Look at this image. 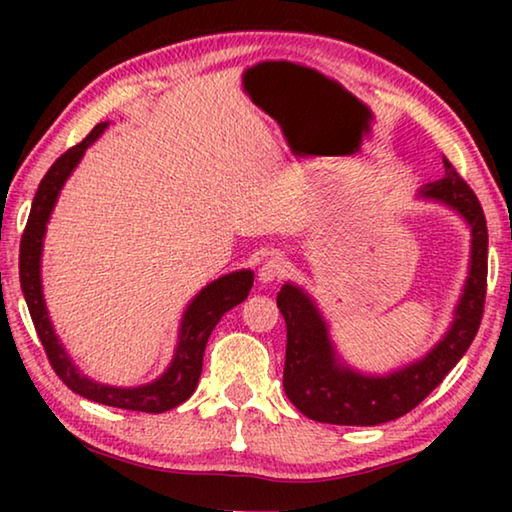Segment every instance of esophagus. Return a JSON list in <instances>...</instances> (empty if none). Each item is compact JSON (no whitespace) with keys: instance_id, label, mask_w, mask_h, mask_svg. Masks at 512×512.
<instances>
[{"instance_id":"obj_1","label":"esophagus","mask_w":512,"mask_h":512,"mask_svg":"<svg viewBox=\"0 0 512 512\" xmlns=\"http://www.w3.org/2000/svg\"><path fill=\"white\" fill-rule=\"evenodd\" d=\"M284 273H287V257H284L280 250H271V255L264 259L262 268H259V280L273 282L280 280Z\"/></svg>"}]
</instances>
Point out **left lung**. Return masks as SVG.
Instances as JSON below:
<instances>
[{"instance_id":"obj_1","label":"left lung","mask_w":512,"mask_h":512,"mask_svg":"<svg viewBox=\"0 0 512 512\" xmlns=\"http://www.w3.org/2000/svg\"><path fill=\"white\" fill-rule=\"evenodd\" d=\"M445 176L420 189L422 198L445 203L472 230L470 273L454 309L452 327L422 359L391 375H363L336 357L327 323L305 291L287 282L277 293L287 323L284 393L300 413L316 422L372 427L415 409L470 348L479 332L488 282V228L479 198L447 158Z\"/></svg>"}]
</instances>
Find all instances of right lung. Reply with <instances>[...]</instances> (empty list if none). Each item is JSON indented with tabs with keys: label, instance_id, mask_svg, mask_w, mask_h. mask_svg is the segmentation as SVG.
I'll return each instance as SVG.
<instances>
[{
	"label": "right lung",
	"instance_id": "add662e5",
	"mask_svg": "<svg viewBox=\"0 0 512 512\" xmlns=\"http://www.w3.org/2000/svg\"><path fill=\"white\" fill-rule=\"evenodd\" d=\"M106 128L108 121L94 126L90 135L60 155L45 173V178L40 180L20 244V284L24 300H27L31 320L33 325H36L38 339L47 352L51 368H54L60 379H63V384L67 388H72L74 393L83 395L85 400L115 406V409L164 413L169 409H176L178 404L189 400L196 391L198 377H201L203 370V352L207 339H210L212 329L219 323L225 311H230L232 307H237L239 302H244L248 298V291L253 287V271H235L230 275H223L219 280L207 284V287L201 289V293L189 302V307L183 314V323H180L178 345L176 352H173L169 368L164 370L158 379L151 381V384L119 388L97 384V381L90 379L88 375H83V372L74 366V361L69 359L63 343L58 341L54 327H51L45 298H42L40 257L42 239H45L49 216L58 201L60 189H63L69 173H72L76 169V164L81 162L85 149L94 144V140H97Z\"/></svg>",
	"mask_w": 512,
	"mask_h": 512
}]
</instances>
